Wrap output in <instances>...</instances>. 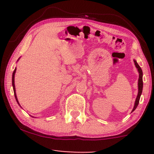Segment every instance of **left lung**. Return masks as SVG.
Segmentation results:
<instances>
[{"mask_svg":"<svg viewBox=\"0 0 154 154\" xmlns=\"http://www.w3.org/2000/svg\"><path fill=\"white\" fill-rule=\"evenodd\" d=\"M134 63H135L136 68L137 69V71H138L139 79H138V83H137V85H138V93H137V97H136L135 104H134V107H133V109H132V112L135 110V109L137 108V105H138L140 98V95H141V94H142L143 86V71H142V69H141V68L140 67L138 63H137V61H136L135 60H134Z\"/></svg>","mask_w":154,"mask_h":154,"instance_id":"1","label":"left lung"}]
</instances>
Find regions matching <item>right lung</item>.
<instances>
[{
  "label": "right lung",
  "mask_w": 154,
  "mask_h": 154,
  "mask_svg": "<svg viewBox=\"0 0 154 154\" xmlns=\"http://www.w3.org/2000/svg\"><path fill=\"white\" fill-rule=\"evenodd\" d=\"M20 59V58H19ZM18 59V61H19ZM16 71H17V68H15L14 71L13 72V75H12V86H13V89H14V96H15V98H16V100H17V102L18 103V104L19 106H20V104H19V101H18V99H17V94H16V89H15V84H14V75H15V73H16ZM20 107H22L20 106Z\"/></svg>",
  "instance_id": "add662e5"
}]
</instances>
